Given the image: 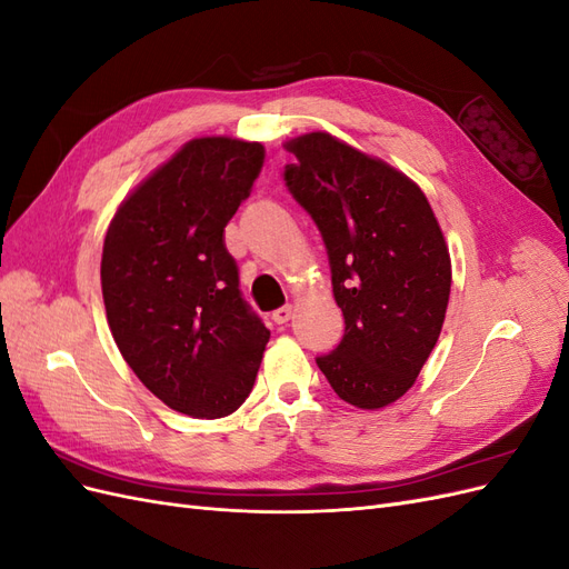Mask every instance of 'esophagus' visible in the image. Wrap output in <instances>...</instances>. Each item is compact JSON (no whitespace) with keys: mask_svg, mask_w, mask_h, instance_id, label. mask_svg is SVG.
Here are the masks:
<instances>
[{"mask_svg":"<svg viewBox=\"0 0 569 569\" xmlns=\"http://www.w3.org/2000/svg\"><path fill=\"white\" fill-rule=\"evenodd\" d=\"M291 313H295V308H291L289 303H287V306H280L278 311H272V320L278 322V325H284V322L291 320Z\"/></svg>","mask_w":569,"mask_h":569,"instance_id":"esophagus-1","label":"esophagus"}]
</instances>
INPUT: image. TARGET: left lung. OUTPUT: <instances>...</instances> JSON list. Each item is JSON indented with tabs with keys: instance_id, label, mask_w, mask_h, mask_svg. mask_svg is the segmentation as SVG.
I'll use <instances>...</instances> for the list:
<instances>
[{
	"instance_id": "8db88e82",
	"label": "left lung",
	"mask_w": 569,
	"mask_h": 569,
	"mask_svg": "<svg viewBox=\"0 0 569 569\" xmlns=\"http://www.w3.org/2000/svg\"><path fill=\"white\" fill-rule=\"evenodd\" d=\"M284 182L330 258L343 339L316 363L339 399L377 410L416 385L451 295V256L422 189L382 159L308 132Z\"/></svg>"
}]
</instances>
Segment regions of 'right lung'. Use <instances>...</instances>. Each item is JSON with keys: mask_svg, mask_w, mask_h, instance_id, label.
<instances>
[{"mask_svg": "<svg viewBox=\"0 0 569 569\" xmlns=\"http://www.w3.org/2000/svg\"><path fill=\"white\" fill-rule=\"evenodd\" d=\"M263 159L261 142L189 140L132 189L107 230L111 335L140 382L184 416L216 420L242 406L270 339L222 237Z\"/></svg>", "mask_w": 569, "mask_h": 569, "instance_id": "right-lung-1", "label": "right lung"}]
</instances>
